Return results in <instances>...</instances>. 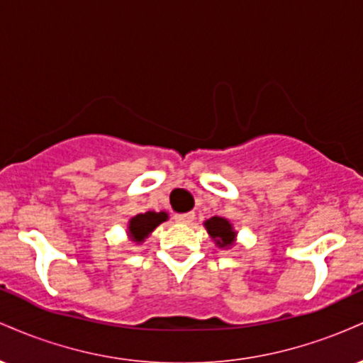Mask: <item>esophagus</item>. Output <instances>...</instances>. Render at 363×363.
<instances>
[{
    "mask_svg": "<svg viewBox=\"0 0 363 363\" xmlns=\"http://www.w3.org/2000/svg\"><path fill=\"white\" fill-rule=\"evenodd\" d=\"M174 218H176V222L179 223H191L194 220V213L193 211H189V213H179L174 216Z\"/></svg>",
    "mask_w": 363,
    "mask_h": 363,
    "instance_id": "34e87169",
    "label": "esophagus"
}]
</instances>
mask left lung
<instances>
[{
  "label": "left lung",
  "mask_w": 363,
  "mask_h": 363,
  "mask_svg": "<svg viewBox=\"0 0 363 363\" xmlns=\"http://www.w3.org/2000/svg\"><path fill=\"white\" fill-rule=\"evenodd\" d=\"M205 228L218 247H232L234 245L237 232L228 220L222 218V216H211L205 222Z\"/></svg>",
  "instance_id": "1"
}]
</instances>
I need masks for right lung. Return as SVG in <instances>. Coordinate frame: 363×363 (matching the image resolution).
<instances>
[{
	"instance_id": "right-lung-1",
	"label": "right lung",
	"mask_w": 363,
	"mask_h": 363,
	"mask_svg": "<svg viewBox=\"0 0 363 363\" xmlns=\"http://www.w3.org/2000/svg\"><path fill=\"white\" fill-rule=\"evenodd\" d=\"M169 216L165 211H147V213H140L136 216H133L131 220H129V225H128V234L131 237L135 242H143L147 237L152 234L153 230L160 225L162 222H165Z\"/></svg>"
}]
</instances>
